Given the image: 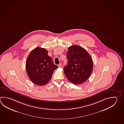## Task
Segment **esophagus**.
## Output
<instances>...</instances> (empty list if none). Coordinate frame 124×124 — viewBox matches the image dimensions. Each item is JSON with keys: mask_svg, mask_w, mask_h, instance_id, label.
Returning <instances> with one entry per match:
<instances>
[{"mask_svg": "<svg viewBox=\"0 0 124 124\" xmlns=\"http://www.w3.org/2000/svg\"><path fill=\"white\" fill-rule=\"evenodd\" d=\"M58 66L59 68H61V63H60V64H58Z\"/></svg>", "mask_w": 124, "mask_h": 124, "instance_id": "obj_1", "label": "esophagus"}]
</instances>
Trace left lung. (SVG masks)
<instances>
[{"label":"left lung","instance_id":"obj_1","mask_svg":"<svg viewBox=\"0 0 124 124\" xmlns=\"http://www.w3.org/2000/svg\"><path fill=\"white\" fill-rule=\"evenodd\" d=\"M67 58L68 64L63 68L66 77L74 84H83L93 71V61L90 55L84 48L75 45L68 48Z\"/></svg>","mask_w":124,"mask_h":124}]
</instances>
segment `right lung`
Returning a JSON list of instances; mask_svg holds the SVG:
<instances>
[{
	"label": "right lung",
	"instance_id": "1",
	"mask_svg": "<svg viewBox=\"0 0 124 124\" xmlns=\"http://www.w3.org/2000/svg\"><path fill=\"white\" fill-rule=\"evenodd\" d=\"M48 53L45 48L37 47L31 52L26 60L25 67L28 77L38 86L49 82L53 71L58 68Z\"/></svg>",
	"mask_w": 124,
	"mask_h": 124
}]
</instances>
